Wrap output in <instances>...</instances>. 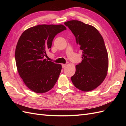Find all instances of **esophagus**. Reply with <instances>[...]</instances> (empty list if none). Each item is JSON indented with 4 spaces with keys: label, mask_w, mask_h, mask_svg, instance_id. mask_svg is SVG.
I'll return each instance as SVG.
<instances>
[{
    "label": "esophagus",
    "mask_w": 126,
    "mask_h": 126,
    "mask_svg": "<svg viewBox=\"0 0 126 126\" xmlns=\"http://www.w3.org/2000/svg\"><path fill=\"white\" fill-rule=\"evenodd\" d=\"M66 66V64H62V67L64 68H65Z\"/></svg>",
    "instance_id": "esophagus-1"
}]
</instances>
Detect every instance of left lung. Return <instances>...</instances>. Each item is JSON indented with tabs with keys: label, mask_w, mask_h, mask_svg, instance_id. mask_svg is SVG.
I'll return each mask as SVG.
<instances>
[{
	"label": "left lung",
	"mask_w": 126,
	"mask_h": 126,
	"mask_svg": "<svg viewBox=\"0 0 126 126\" xmlns=\"http://www.w3.org/2000/svg\"><path fill=\"white\" fill-rule=\"evenodd\" d=\"M64 24L75 36L76 43L83 51V60L76 65L71 81L83 92L94 90L103 82L108 70V55L102 37L94 26L81 21L69 20Z\"/></svg>",
	"instance_id": "obj_1"
}]
</instances>
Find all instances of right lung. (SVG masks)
I'll use <instances>...</instances> for the list:
<instances>
[{"instance_id": "obj_1", "label": "right lung", "mask_w": 126, "mask_h": 126, "mask_svg": "<svg viewBox=\"0 0 126 126\" xmlns=\"http://www.w3.org/2000/svg\"><path fill=\"white\" fill-rule=\"evenodd\" d=\"M66 29L62 24L39 25L26 29L19 38L15 51L16 66L24 83L32 92L46 93L57 82L62 65L44 57L55 36Z\"/></svg>"}]
</instances>
